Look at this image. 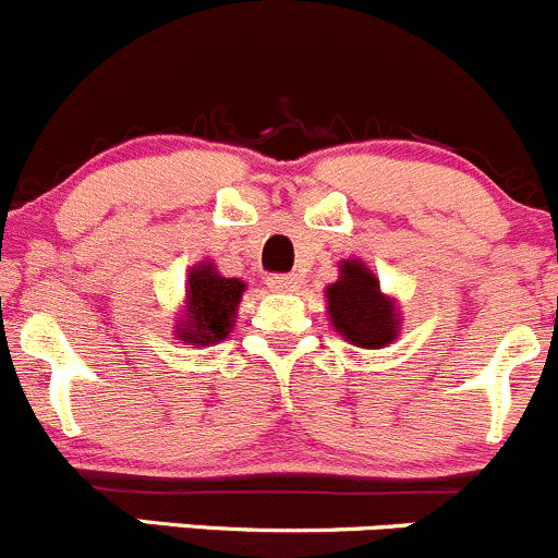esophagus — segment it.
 Segmentation results:
<instances>
[{
    "instance_id": "obj_1",
    "label": "esophagus",
    "mask_w": 558,
    "mask_h": 558,
    "mask_svg": "<svg viewBox=\"0 0 558 558\" xmlns=\"http://www.w3.org/2000/svg\"><path fill=\"white\" fill-rule=\"evenodd\" d=\"M266 284L274 292H295L301 281H298V277H292V274H271V277H266Z\"/></svg>"
}]
</instances>
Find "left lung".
Wrapping results in <instances>:
<instances>
[{
    "instance_id": "1",
    "label": "left lung",
    "mask_w": 558,
    "mask_h": 558,
    "mask_svg": "<svg viewBox=\"0 0 558 558\" xmlns=\"http://www.w3.org/2000/svg\"><path fill=\"white\" fill-rule=\"evenodd\" d=\"M328 295V312L336 330L344 333L357 347H385L396 339L393 301L383 298L379 281L363 263L352 260L341 266V279L325 290Z\"/></svg>"
}]
</instances>
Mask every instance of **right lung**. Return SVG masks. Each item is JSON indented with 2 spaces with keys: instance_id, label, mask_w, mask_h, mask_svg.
<instances>
[{
  "instance_id": "obj_1",
  "label": "right lung",
  "mask_w": 558,
  "mask_h": 558,
  "mask_svg": "<svg viewBox=\"0 0 558 558\" xmlns=\"http://www.w3.org/2000/svg\"><path fill=\"white\" fill-rule=\"evenodd\" d=\"M241 292L244 281L219 277L211 266H197L190 274V290H186L190 306H186V319L179 325L181 339L195 344L225 339L233 328Z\"/></svg>"
}]
</instances>
